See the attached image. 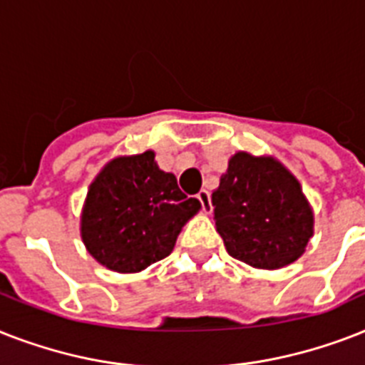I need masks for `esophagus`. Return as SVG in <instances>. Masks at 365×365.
Segmentation results:
<instances>
[{
    "label": "esophagus",
    "instance_id": "1",
    "mask_svg": "<svg viewBox=\"0 0 365 365\" xmlns=\"http://www.w3.org/2000/svg\"><path fill=\"white\" fill-rule=\"evenodd\" d=\"M197 198L200 200V204H202V212L204 213H210L212 212V204H210V192L208 191H200L197 195Z\"/></svg>",
    "mask_w": 365,
    "mask_h": 365
}]
</instances>
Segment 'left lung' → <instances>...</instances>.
<instances>
[{"instance_id":"1","label":"left lung","mask_w":365,"mask_h":365,"mask_svg":"<svg viewBox=\"0 0 365 365\" xmlns=\"http://www.w3.org/2000/svg\"><path fill=\"white\" fill-rule=\"evenodd\" d=\"M212 206L229 255L253 268L292 264L313 236L315 215L300 182L272 155L234 153Z\"/></svg>"}]
</instances>
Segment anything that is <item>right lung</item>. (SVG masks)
I'll use <instances>...</instances> for the list:
<instances>
[{
  "label": "right lung",
  "instance_id": "1",
  "mask_svg": "<svg viewBox=\"0 0 365 365\" xmlns=\"http://www.w3.org/2000/svg\"><path fill=\"white\" fill-rule=\"evenodd\" d=\"M200 210L155 153L120 155L90 183L80 215L88 253L118 274H136L173 253L183 225Z\"/></svg>",
  "mask_w": 365,
  "mask_h": 365
}]
</instances>
